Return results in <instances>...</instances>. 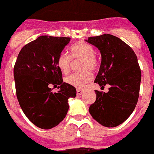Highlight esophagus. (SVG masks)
<instances>
[{"instance_id": "obj_1", "label": "esophagus", "mask_w": 154, "mask_h": 154, "mask_svg": "<svg viewBox=\"0 0 154 154\" xmlns=\"http://www.w3.org/2000/svg\"><path fill=\"white\" fill-rule=\"evenodd\" d=\"M83 92H84L83 89H77V95H81V94H83Z\"/></svg>"}]
</instances>
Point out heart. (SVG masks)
Wrapping results in <instances>:
<instances>
[{"label":"heart","mask_w":154,"mask_h":154,"mask_svg":"<svg viewBox=\"0 0 154 154\" xmlns=\"http://www.w3.org/2000/svg\"><path fill=\"white\" fill-rule=\"evenodd\" d=\"M70 57L69 55L62 53L59 55L57 60V66L63 73H68L71 67L72 60H80V69H83L78 73H72L65 77L64 81L69 85L77 88H82L86 86L92 80V73L89 70L95 69L97 66V61L94 56V49L90 44L84 42H79L73 45L69 49Z\"/></svg>","instance_id":"1"}]
</instances>
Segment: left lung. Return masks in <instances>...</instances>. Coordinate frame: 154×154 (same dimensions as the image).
<instances>
[{"label": "left lung", "instance_id": "left-lung-1", "mask_svg": "<svg viewBox=\"0 0 154 154\" xmlns=\"http://www.w3.org/2000/svg\"><path fill=\"white\" fill-rule=\"evenodd\" d=\"M88 43L101 53V62L94 82L109 91L95 90L96 101L89 108L94 120L105 127L119 125L129 117L137 104L141 70L137 57L122 40L110 34L89 37Z\"/></svg>", "mask_w": 154, "mask_h": 154}]
</instances>
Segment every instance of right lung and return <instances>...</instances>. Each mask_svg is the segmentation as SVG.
Returning <instances> with one entry per match:
<instances>
[{
	"mask_svg": "<svg viewBox=\"0 0 154 154\" xmlns=\"http://www.w3.org/2000/svg\"><path fill=\"white\" fill-rule=\"evenodd\" d=\"M69 41L67 37H38L21 49L14 64L19 105L26 117L40 129L59 125L67 114L68 99L77 94L74 87L63 82L57 64V57ZM49 84L60 85V91L53 93Z\"/></svg>",
	"mask_w": 154,
	"mask_h": 154,
	"instance_id": "obj_1",
	"label": "right lung"
}]
</instances>
